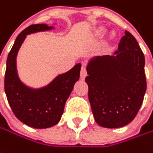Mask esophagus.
Returning <instances> with one entry per match:
<instances>
[{"mask_svg":"<svg viewBox=\"0 0 153 153\" xmlns=\"http://www.w3.org/2000/svg\"><path fill=\"white\" fill-rule=\"evenodd\" d=\"M88 75V73H87V69H86V65L85 64H82L81 65V70H80V77L82 79H85Z\"/></svg>","mask_w":153,"mask_h":153,"instance_id":"obj_1","label":"esophagus"}]
</instances>
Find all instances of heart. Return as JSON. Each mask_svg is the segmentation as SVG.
I'll list each match as a JSON object with an SVG mask.
<instances>
[{
	"mask_svg": "<svg viewBox=\"0 0 153 153\" xmlns=\"http://www.w3.org/2000/svg\"><path fill=\"white\" fill-rule=\"evenodd\" d=\"M102 33H103V30H102V29H100V30H97V34H98V35H102Z\"/></svg>",
	"mask_w": 153,
	"mask_h": 153,
	"instance_id": "b5f03b06",
	"label": "heart"
}]
</instances>
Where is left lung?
<instances>
[{"label": "left lung", "instance_id": "left-lung-1", "mask_svg": "<svg viewBox=\"0 0 153 153\" xmlns=\"http://www.w3.org/2000/svg\"><path fill=\"white\" fill-rule=\"evenodd\" d=\"M145 63L138 43L127 30L112 56L89 60L86 82L92 112L100 126L123 127L137 116L146 91Z\"/></svg>", "mask_w": 153, "mask_h": 153}]
</instances>
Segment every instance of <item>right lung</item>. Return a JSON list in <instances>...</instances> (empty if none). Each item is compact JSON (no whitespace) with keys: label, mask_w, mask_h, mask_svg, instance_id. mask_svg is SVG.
I'll list each match as a JSON object with an SVG mask.
<instances>
[{"label":"right lung","mask_w":153,"mask_h":153,"mask_svg":"<svg viewBox=\"0 0 153 153\" xmlns=\"http://www.w3.org/2000/svg\"><path fill=\"white\" fill-rule=\"evenodd\" d=\"M46 24H33L17 36L8 53L4 88L9 106L22 123L36 129L56 125L64 112L66 100L79 80L81 65L78 63L68 72L56 77L47 86L31 88L20 80L16 69V56L26 36L52 30Z\"/></svg>","instance_id":"obj_1"}]
</instances>
